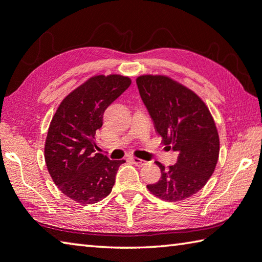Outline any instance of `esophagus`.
<instances>
[{"label": "esophagus", "mask_w": 262, "mask_h": 262, "mask_svg": "<svg viewBox=\"0 0 262 262\" xmlns=\"http://www.w3.org/2000/svg\"><path fill=\"white\" fill-rule=\"evenodd\" d=\"M130 160H132L133 163L136 164V165H139V167H143V165L147 164L146 161L141 160V159H138V157H135V156H132Z\"/></svg>", "instance_id": "1"}]
</instances>
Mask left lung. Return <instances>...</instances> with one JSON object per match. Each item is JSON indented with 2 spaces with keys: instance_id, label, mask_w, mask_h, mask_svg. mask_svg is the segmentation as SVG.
I'll list each match as a JSON object with an SVG mask.
<instances>
[{
  "instance_id": "1",
  "label": "left lung",
  "mask_w": 262,
  "mask_h": 262,
  "mask_svg": "<svg viewBox=\"0 0 262 262\" xmlns=\"http://www.w3.org/2000/svg\"><path fill=\"white\" fill-rule=\"evenodd\" d=\"M136 84L156 132L178 152L177 163L168 168L156 162L161 178L147 188L163 201H184L207 183L217 165L221 147L214 120L193 91L171 78L143 74Z\"/></svg>"
}]
</instances>
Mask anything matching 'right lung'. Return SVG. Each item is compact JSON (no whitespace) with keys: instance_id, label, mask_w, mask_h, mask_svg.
<instances>
[{"instance_id":"right-lung-1","label":"right lung","mask_w":262,"mask_h":262,"mask_svg":"<svg viewBox=\"0 0 262 262\" xmlns=\"http://www.w3.org/2000/svg\"><path fill=\"white\" fill-rule=\"evenodd\" d=\"M130 78L91 77L63 99L50 123L44 157L52 181L79 204H94L108 196L121 161L95 152L94 136L103 113L130 86Z\"/></svg>"}]
</instances>
